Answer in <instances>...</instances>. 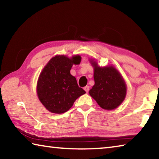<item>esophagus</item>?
Here are the masks:
<instances>
[{"label": "esophagus", "instance_id": "34e87169", "mask_svg": "<svg viewBox=\"0 0 159 159\" xmlns=\"http://www.w3.org/2000/svg\"><path fill=\"white\" fill-rule=\"evenodd\" d=\"M84 90L86 93H88L89 92V90H90V87L88 85H86L85 87H84Z\"/></svg>", "mask_w": 159, "mask_h": 159}]
</instances>
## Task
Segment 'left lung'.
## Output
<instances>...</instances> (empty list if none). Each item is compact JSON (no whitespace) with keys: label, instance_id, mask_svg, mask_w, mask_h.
Instances as JSON below:
<instances>
[{"label":"left lung","instance_id":"obj_1","mask_svg":"<svg viewBox=\"0 0 159 159\" xmlns=\"http://www.w3.org/2000/svg\"><path fill=\"white\" fill-rule=\"evenodd\" d=\"M94 67L95 85L89 91L90 95L99 107L112 110L120 105L126 95V84L121 75L113 66L101 67L90 60Z\"/></svg>","mask_w":159,"mask_h":159}]
</instances>
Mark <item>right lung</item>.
Segmentation results:
<instances>
[{
	"label": "right lung",
	"mask_w": 159,
	"mask_h": 159,
	"mask_svg": "<svg viewBox=\"0 0 159 159\" xmlns=\"http://www.w3.org/2000/svg\"><path fill=\"white\" fill-rule=\"evenodd\" d=\"M80 60V55L71 58L56 55L43 69L37 83V95L49 111L54 114L67 111L76 99L85 93L70 74L73 64H79Z\"/></svg>",
	"instance_id": "obj_1"
}]
</instances>
